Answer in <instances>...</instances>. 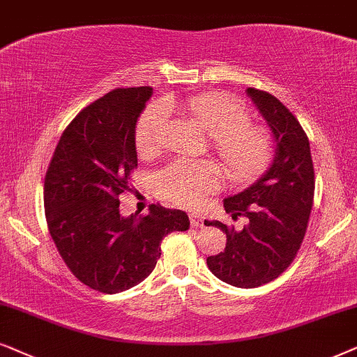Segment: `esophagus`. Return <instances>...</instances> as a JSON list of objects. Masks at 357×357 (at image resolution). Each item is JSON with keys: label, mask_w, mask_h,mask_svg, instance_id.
<instances>
[{"label": "esophagus", "mask_w": 357, "mask_h": 357, "mask_svg": "<svg viewBox=\"0 0 357 357\" xmlns=\"http://www.w3.org/2000/svg\"><path fill=\"white\" fill-rule=\"evenodd\" d=\"M189 220H191V227H194V228H197V227H202V225H204L202 217L196 215V213H191V215H189Z\"/></svg>", "instance_id": "esophagus-1"}]
</instances>
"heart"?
<instances>
[{"mask_svg": "<svg viewBox=\"0 0 357 357\" xmlns=\"http://www.w3.org/2000/svg\"><path fill=\"white\" fill-rule=\"evenodd\" d=\"M186 109L199 126L212 135V149L225 173L243 183L263 173L273 156V139L264 127L250 123L248 111L222 94H201L189 99ZM168 112L155 102L145 109L135 130V146L142 156L153 155L165 140ZM220 184V169L208 161L178 160L158 176L163 196L179 206L194 207L204 194Z\"/></svg>", "mask_w": 357, "mask_h": 357, "instance_id": "1", "label": "heart"}]
</instances>
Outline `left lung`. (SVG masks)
Masks as SVG:
<instances>
[{"label": "left lung", "instance_id": "obj_1", "mask_svg": "<svg viewBox=\"0 0 357 357\" xmlns=\"http://www.w3.org/2000/svg\"><path fill=\"white\" fill-rule=\"evenodd\" d=\"M246 94L273 134L274 158L251 186L223 199L234 220H248L241 230L218 220L204 223L227 235L225 251L207 258L212 274L230 286L253 289L274 281L296 258L313 206L315 173L310 144L292 112L266 91L248 88Z\"/></svg>", "mask_w": 357, "mask_h": 357}]
</instances>
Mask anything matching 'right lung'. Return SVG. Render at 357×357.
Segmentation results:
<instances>
[{
	"mask_svg": "<svg viewBox=\"0 0 357 357\" xmlns=\"http://www.w3.org/2000/svg\"><path fill=\"white\" fill-rule=\"evenodd\" d=\"M151 94L150 86L119 88L84 107L61 134L45 174V218L56 250L79 281L102 294L149 278L161 240L189 228L186 212L160 204L145 217L119 211L137 168V122Z\"/></svg>",
	"mask_w": 357,
	"mask_h": 357,
	"instance_id": "1",
	"label": "right lung"
}]
</instances>
